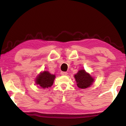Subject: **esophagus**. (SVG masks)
I'll return each mask as SVG.
<instances>
[{
    "instance_id": "esophagus-1",
    "label": "esophagus",
    "mask_w": 126,
    "mask_h": 126,
    "mask_svg": "<svg viewBox=\"0 0 126 126\" xmlns=\"http://www.w3.org/2000/svg\"><path fill=\"white\" fill-rule=\"evenodd\" d=\"M61 74L62 76H67L68 73H67V72H62L61 73Z\"/></svg>"
}]
</instances>
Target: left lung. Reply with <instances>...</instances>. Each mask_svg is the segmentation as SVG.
<instances>
[{
  "label": "left lung",
  "mask_w": 126,
  "mask_h": 126,
  "mask_svg": "<svg viewBox=\"0 0 126 126\" xmlns=\"http://www.w3.org/2000/svg\"><path fill=\"white\" fill-rule=\"evenodd\" d=\"M74 78L78 87L81 89H86L92 85L94 80L90 74L87 73L84 69L79 70L74 75Z\"/></svg>",
  "instance_id": "obj_1"
}]
</instances>
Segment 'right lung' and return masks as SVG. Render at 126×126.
Masks as SVG:
<instances>
[{
    "mask_svg": "<svg viewBox=\"0 0 126 126\" xmlns=\"http://www.w3.org/2000/svg\"><path fill=\"white\" fill-rule=\"evenodd\" d=\"M55 78L54 74H51L48 71H44L41 72L36 78V84L40 88H48L52 86Z\"/></svg>",
    "mask_w": 126,
    "mask_h": 126,
    "instance_id": "1",
    "label": "right lung"
}]
</instances>
